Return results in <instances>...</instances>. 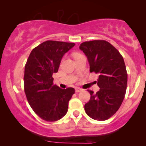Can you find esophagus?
Wrapping results in <instances>:
<instances>
[{
	"mask_svg": "<svg viewBox=\"0 0 146 146\" xmlns=\"http://www.w3.org/2000/svg\"><path fill=\"white\" fill-rule=\"evenodd\" d=\"M81 91H82V88H75V92H76V93H80V92Z\"/></svg>",
	"mask_w": 146,
	"mask_h": 146,
	"instance_id": "34e87169",
	"label": "esophagus"
}]
</instances>
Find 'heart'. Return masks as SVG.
<instances>
[{"mask_svg": "<svg viewBox=\"0 0 146 146\" xmlns=\"http://www.w3.org/2000/svg\"><path fill=\"white\" fill-rule=\"evenodd\" d=\"M80 54H79V53H75L74 54V57H76V56H80Z\"/></svg>", "mask_w": 146, "mask_h": 146, "instance_id": "heart-1", "label": "heart"}]
</instances>
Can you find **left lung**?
Instances as JSON below:
<instances>
[{
	"label": "left lung",
	"mask_w": 146,
	"mask_h": 146,
	"mask_svg": "<svg viewBox=\"0 0 146 146\" xmlns=\"http://www.w3.org/2000/svg\"><path fill=\"white\" fill-rule=\"evenodd\" d=\"M80 49L87 57L90 72L99 74L96 93L88 90L89 102L84 110L90 118L104 121L112 117L121 106L127 88L128 75L123 57L117 48L106 40L82 42Z\"/></svg>",
	"instance_id": "left-lung-1"
}]
</instances>
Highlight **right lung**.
Masks as SVG:
<instances>
[{
  "label": "right lung",
  "mask_w": 146,
  "mask_h": 146,
  "mask_svg": "<svg viewBox=\"0 0 146 146\" xmlns=\"http://www.w3.org/2000/svg\"><path fill=\"white\" fill-rule=\"evenodd\" d=\"M75 43L47 40L34 48L25 67V93L30 106L46 121L60 119L68 111L73 88L62 89L53 84V74L58 72L64 55Z\"/></svg>",
  "instance_id": "add662e5"
}]
</instances>
